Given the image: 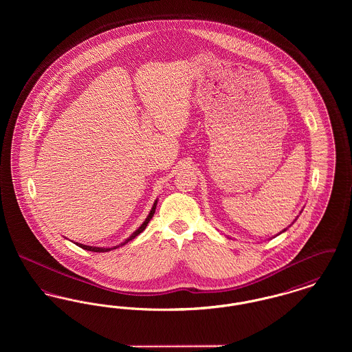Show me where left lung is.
<instances>
[{
	"label": "left lung",
	"mask_w": 352,
	"mask_h": 352,
	"mask_svg": "<svg viewBox=\"0 0 352 352\" xmlns=\"http://www.w3.org/2000/svg\"><path fill=\"white\" fill-rule=\"evenodd\" d=\"M297 218H298V217H297ZM297 218L294 219V221H296V220H297ZM294 221H293V223H292V224H294ZM292 224H290V226H292ZM290 226H289V227H290ZM289 227H287V228H289ZM287 228H285V230H283V231H281V232H280V234H283V232H285V231H286V230H287Z\"/></svg>",
	"instance_id": "obj_1"
}]
</instances>
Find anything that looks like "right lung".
Returning <instances> with one entry per match:
<instances>
[{"label": "right lung", "mask_w": 352, "mask_h": 352, "mask_svg": "<svg viewBox=\"0 0 352 352\" xmlns=\"http://www.w3.org/2000/svg\"><path fill=\"white\" fill-rule=\"evenodd\" d=\"M157 201L158 199H155L154 203H153V207H151V212H149V215L146 217V219L144 220V223L134 231L133 234H131L128 239H125L122 243H120L118 245H115V247H111V248H104V247H91V245H84V244H80V243H75L78 247H80V248H83L85 251H91V252H109L113 251V250H116L118 247H122V245H125L128 241H131L132 239H134L135 236H138V234H141L145 228H146V226H148V223L151 221V218H153V215H154V212H155V207H157Z\"/></svg>", "instance_id": "obj_1"}]
</instances>
